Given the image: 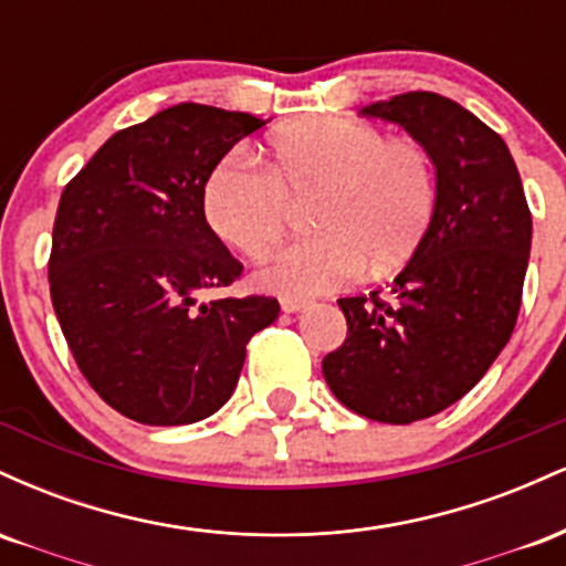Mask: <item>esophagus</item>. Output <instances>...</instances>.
<instances>
[{"label":"esophagus","instance_id":"obj_1","mask_svg":"<svg viewBox=\"0 0 566 566\" xmlns=\"http://www.w3.org/2000/svg\"><path fill=\"white\" fill-rule=\"evenodd\" d=\"M282 311L284 314H297V311H303L308 301H303V297H282Z\"/></svg>","mask_w":566,"mask_h":566}]
</instances>
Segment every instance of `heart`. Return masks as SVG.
<instances>
[{"instance_id":"1","label":"heart","mask_w":566,"mask_h":566,"mask_svg":"<svg viewBox=\"0 0 566 566\" xmlns=\"http://www.w3.org/2000/svg\"><path fill=\"white\" fill-rule=\"evenodd\" d=\"M274 167L242 154L220 159L205 184V218L231 250L263 261L279 244L290 199L319 193V237L287 247L258 271V287L284 297L340 290L405 265L437 216V172L420 143L343 116L292 122L271 138Z\"/></svg>"}]
</instances>
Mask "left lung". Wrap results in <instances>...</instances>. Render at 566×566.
I'll return each mask as SVG.
<instances>
[{"instance_id": "8db88e82", "label": "left lung", "mask_w": 566, "mask_h": 566, "mask_svg": "<svg viewBox=\"0 0 566 566\" xmlns=\"http://www.w3.org/2000/svg\"><path fill=\"white\" fill-rule=\"evenodd\" d=\"M361 116L405 127L437 170V216L394 279V301L340 297L348 337L322 373L340 405L378 423L431 418L484 378L522 305L532 216L495 129L437 93L369 103Z\"/></svg>"}]
</instances>
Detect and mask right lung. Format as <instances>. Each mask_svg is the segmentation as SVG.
Here are the masks:
<instances>
[{"label":"right lung","mask_w":566,"mask_h":566,"mask_svg":"<svg viewBox=\"0 0 566 566\" xmlns=\"http://www.w3.org/2000/svg\"><path fill=\"white\" fill-rule=\"evenodd\" d=\"M265 125L178 103L112 135L63 188L50 295L76 365L129 420L186 426L237 388L247 343L276 322L274 297H223L242 263L205 218V184Z\"/></svg>","instance_id":"obj_1"}]
</instances>
